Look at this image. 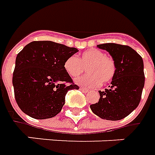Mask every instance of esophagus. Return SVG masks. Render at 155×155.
<instances>
[{
	"label": "esophagus",
	"instance_id": "obj_1",
	"mask_svg": "<svg viewBox=\"0 0 155 155\" xmlns=\"http://www.w3.org/2000/svg\"><path fill=\"white\" fill-rule=\"evenodd\" d=\"M80 89H81V91H83V92H86V93L89 91V90H88V89H86V88H85V87H81Z\"/></svg>",
	"mask_w": 155,
	"mask_h": 155
}]
</instances>
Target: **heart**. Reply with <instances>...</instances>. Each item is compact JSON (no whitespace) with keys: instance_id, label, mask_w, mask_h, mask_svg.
<instances>
[{"instance_id":"heart-1","label":"heart","mask_w":155,"mask_h":155,"mask_svg":"<svg viewBox=\"0 0 155 155\" xmlns=\"http://www.w3.org/2000/svg\"><path fill=\"white\" fill-rule=\"evenodd\" d=\"M85 67L88 74L76 79L75 83L88 87L100 86L102 81L104 82L111 81L116 69L114 61L98 49H90L85 51L80 58L71 56L64 62V69L73 78L83 73Z\"/></svg>"}]
</instances>
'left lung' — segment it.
Wrapping results in <instances>:
<instances>
[{
	"label": "left lung",
	"instance_id": "obj_1",
	"mask_svg": "<svg viewBox=\"0 0 155 155\" xmlns=\"http://www.w3.org/2000/svg\"><path fill=\"white\" fill-rule=\"evenodd\" d=\"M97 47L107 51L115 64V74L111 85L104 91H98V102L90 106L98 117L119 120L129 115L138 106L144 86L143 61L128 46L105 43Z\"/></svg>",
	"mask_w": 155,
	"mask_h": 155
}]
</instances>
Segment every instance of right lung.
Masks as SVG:
<instances>
[{"label": "right lung", "instance_id": "obj_1", "mask_svg": "<svg viewBox=\"0 0 155 155\" xmlns=\"http://www.w3.org/2000/svg\"><path fill=\"white\" fill-rule=\"evenodd\" d=\"M78 51L50 41H32L17 55L12 85L17 104L30 117L56 116L69 90L79 89L64 69V62Z\"/></svg>", "mask_w": 155, "mask_h": 155}]
</instances>
